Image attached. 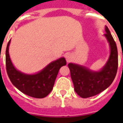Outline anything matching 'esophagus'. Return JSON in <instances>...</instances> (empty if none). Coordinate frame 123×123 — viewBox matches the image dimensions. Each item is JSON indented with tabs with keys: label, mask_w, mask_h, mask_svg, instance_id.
I'll use <instances>...</instances> for the list:
<instances>
[{
	"label": "esophagus",
	"mask_w": 123,
	"mask_h": 123,
	"mask_svg": "<svg viewBox=\"0 0 123 123\" xmlns=\"http://www.w3.org/2000/svg\"><path fill=\"white\" fill-rule=\"evenodd\" d=\"M65 58H66V60H67V62H70L72 60V55L71 54L68 53L65 56Z\"/></svg>",
	"instance_id": "esophagus-1"
}]
</instances>
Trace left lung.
<instances>
[{
  "instance_id": "obj_1",
  "label": "left lung",
  "mask_w": 123,
  "mask_h": 123,
  "mask_svg": "<svg viewBox=\"0 0 123 123\" xmlns=\"http://www.w3.org/2000/svg\"><path fill=\"white\" fill-rule=\"evenodd\" d=\"M106 38L109 45L110 54L107 61L99 70L70 62L68 64L74 91L81 98H87L103 92L113 82L118 68V52L116 43L109 28L105 26Z\"/></svg>"
}]
</instances>
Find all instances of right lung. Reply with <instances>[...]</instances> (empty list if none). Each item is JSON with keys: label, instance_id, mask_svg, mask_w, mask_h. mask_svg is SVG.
<instances>
[{"label": "right lung", "instance_id": "right-lung-1", "mask_svg": "<svg viewBox=\"0 0 123 123\" xmlns=\"http://www.w3.org/2000/svg\"><path fill=\"white\" fill-rule=\"evenodd\" d=\"M8 43L6 50V66L10 80L18 90L25 95L35 98H43L53 88L59 69L67 64L64 57L52 61L44 68L35 74H25L18 70L14 66L9 55Z\"/></svg>", "mask_w": 123, "mask_h": 123}]
</instances>
